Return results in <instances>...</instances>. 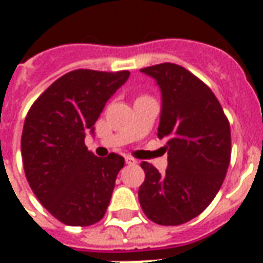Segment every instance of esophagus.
Returning a JSON list of instances; mask_svg holds the SVG:
<instances>
[{"label": "esophagus", "instance_id": "34e87169", "mask_svg": "<svg viewBox=\"0 0 263 263\" xmlns=\"http://www.w3.org/2000/svg\"><path fill=\"white\" fill-rule=\"evenodd\" d=\"M125 163L126 165H135V163H137V159H134L131 156H125Z\"/></svg>", "mask_w": 263, "mask_h": 263}]
</instances>
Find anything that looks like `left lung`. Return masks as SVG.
Instances as JSON below:
<instances>
[{
  "mask_svg": "<svg viewBox=\"0 0 263 263\" xmlns=\"http://www.w3.org/2000/svg\"><path fill=\"white\" fill-rule=\"evenodd\" d=\"M160 88L158 138L165 139L163 175L148 162L138 197L149 220L180 226L201 214L218 193L231 158V131L214 92L175 63L141 69Z\"/></svg>",
  "mask_w": 263,
  "mask_h": 263,
  "instance_id": "obj_1",
  "label": "left lung"
}]
</instances>
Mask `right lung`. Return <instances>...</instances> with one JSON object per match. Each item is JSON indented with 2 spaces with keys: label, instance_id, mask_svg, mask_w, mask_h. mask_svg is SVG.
I'll use <instances>...</instances> for the list:
<instances>
[{
  "label": "right lung",
  "instance_id": "1",
  "mask_svg": "<svg viewBox=\"0 0 263 263\" xmlns=\"http://www.w3.org/2000/svg\"><path fill=\"white\" fill-rule=\"evenodd\" d=\"M129 71L73 70L48 87L26 115L21 151L37 200L66 226L87 227L107 211L124 158H97L84 145Z\"/></svg>",
  "mask_w": 263,
  "mask_h": 263
}]
</instances>
